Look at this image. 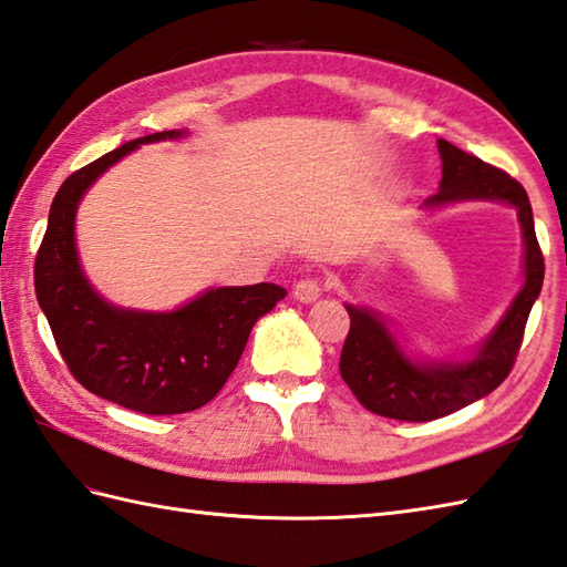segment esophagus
Segmentation results:
<instances>
[{
	"label": "esophagus",
	"instance_id": "obj_1",
	"mask_svg": "<svg viewBox=\"0 0 567 567\" xmlns=\"http://www.w3.org/2000/svg\"><path fill=\"white\" fill-rule=\"evenodd\" d=\"M292 295H295L297 301H301V305H313L316 299H321L323 287L316 278H307V280H301V282L295 285Z\"/></svg>",
	"mask_w": 567,
	"mask_h": 567
}]
</instances>
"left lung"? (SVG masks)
<instances>
[{
	"mask_svg": "<svg viewBox=\"0 0 567 567\" xmlns=\"http://www.w3.org/2000/svg\"><path fill=\"white\" fill-rule=\"evenodd\" d=\"M440 188L423 203L425 213L464 203H503L517 213L524 254L522 285L481 343L446 358H425L403 343L386 313L346 305L350 333L340 354V374L358 401L377 415L427 423L488 396L503 384L522 346L524 326L544 285V256L536 241L532 203L505 171L437 140Z\"/></svg>",
	"mask_w": 567,
	"mask_h": 567,
	"instance_id": "obj_1",
	"label": "left lung"
}]
</instances>
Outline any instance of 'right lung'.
Wrapping results in <instances>:
<instances>
[{"label":"right lung","mask_w":567,"mask_h":567,"mask_svg":"<svg viewBox=\"0 0 567 567\" xmlns=\"http://www.w3.org/2000/svg\"><path fill=\"white\" fill-rule=\"evenodd\" d=\"M164 130L125 142L62 183L35 258V297L74 379L144 415H176L213 401L234 372L256 321L287 289L272 282L207 287L168 311L117 307L89 282L76 251V209L89 188L142 144L176 142Z\"/></svg>","instance_id":"add662e5"}]
</instances>
